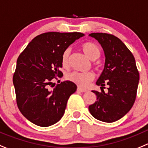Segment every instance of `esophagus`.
<instances>
[{"label": "esophagus", "instance_id": "obj_1", "mask_svg": "<svg viewBox=\"0 0 148 148\" xmlns=\"http://www.w3.org/2000/svg\"><path fill=\"white\" fill-rule=\"evenodd\" d=\"M77 90H78V91H79V92H86V91H87V90H86V89L81 88H79V87L77 88Z\"/></svg>", "mask_w": 148, "mask_h": 148}]
</instances>
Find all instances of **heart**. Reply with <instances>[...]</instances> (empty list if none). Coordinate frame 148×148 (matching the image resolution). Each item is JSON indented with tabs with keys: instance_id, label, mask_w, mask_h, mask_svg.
Segmentation results:
<instances>
[{
	"instance_id": "b5f03b06",
	"label": "heart",
	"mask_w": 148,
	"mask_h": 148,
	"mask_svg": "<svg viewBox=\"0 0 148 148\" xmlns=\"http://www.w3.org/2000/svg\"><path fill=\"white\" fill-rule=\"evenodd\" d=\"M81 49L84 54L91 60H95L100 55V49L99 46L92 42H85L81 46ZM70 49H66L62 54L61 62L64 67H67L69 64ZM68 80L74 82L80 88H86L94 79V74L91 72H78L73 71L66 75Z\"/></svg>"
}]
</instances>
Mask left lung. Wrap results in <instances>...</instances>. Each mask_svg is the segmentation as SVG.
I'll list each match as a JSON object with an SVG mask.
<instances>
[{
    "label": "left lung",
    "instance_id": "left-lung-1",
    "mask_svg": "<svg viewBox=\"0 0 148 148\" xmlns=\"http://www.w3.org/2000/svg\"><path fill=\"white\" fill-rule=\"evenodd\" d=\"M89 36L98 40L106 56L103 71L96 82L102 92L92 90L97 101L89 106V111L98 120L114 122L125 115L135 102L139 80L135 58L124 42L113 34L91 33ZM106 84L108 93L102 90Z\"/></svg>",
    "mask_w": 148,
    "mask_h": 148
}]
</instances>
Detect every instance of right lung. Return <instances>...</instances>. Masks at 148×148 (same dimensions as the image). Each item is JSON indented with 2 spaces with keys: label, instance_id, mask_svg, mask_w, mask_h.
Returning a JSON list of instances; mask_svg holds the SVG:
<instances>
[{
  "label": "right lung",
  "instance_id": "add662e5",
  "mask_svg": "<svg viewBox=\"0 0 148 148\" xmlns=\"http://www.w3.org/2000/svg\"><path fill=\"white\" fill-rule=\"evenodd\" d=\"M82 36L80 32L43 33L35 37L18 57L13 75L17 105L21 114L36 125H52L64 114L77 86L64 81L51 90L50 87L54 86V78L62 76L60 69L63 51Z\"/></svg>",
  "mask_w": 148,
  "mask_h": 148
}]
</instances>
